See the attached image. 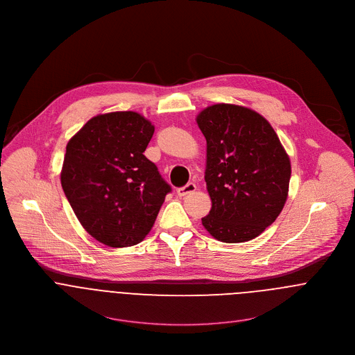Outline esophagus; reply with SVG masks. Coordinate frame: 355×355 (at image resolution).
<instances>
[{
	"instance_id": "1",
	"label": "esophagus",
	"mask_w": 355,
	"mask_h": 355,
	"mask_svg": "<svg viewBox=\"0 0 355 355\" xmlns=\"http://www.w3.org/2000/svg\"><path fill=\"white\" fill-rule=\"evenodd\" d=\"M197 190V186L194 184V183H187L186 186H183V187H179L178 189V196L179 197H184V196H187V194H191V193H194Z\"/></svg>"
}]
</instances>
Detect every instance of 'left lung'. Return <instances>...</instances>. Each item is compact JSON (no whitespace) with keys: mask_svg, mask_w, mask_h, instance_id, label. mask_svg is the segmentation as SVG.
Wrapping results in <instances>:
<instances>
[{"mask_svg":"<svg viewBox=\"0 0 355 355\" xmlns=\"http://www.w3.org/2000/svg\"><path fill=\"white\" fill-rule=\"evenodd\" d=\"M206 139L207 232L225 243L257 238L280 214L291 164L272 125L252 109L217 103L197 117Z\"/></svg>","mask_w":355,"mask_h":355,"instance_id":"obj_1","label":"left lung"}]
</instances>
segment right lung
<instances>
[{"label":"right lung","mask_w":355,"mask_h":355,"mask_svg":"<svg viewBox=\"0 0 355 355\" xmlns=\"http://www.w3.org/2000/svg\"><path fill=\"white\" fill-rule=\"evenodd\" d=\"M153 134L139 113L113 112L89 120L67 145L64 194L83 228L106 246L142 242L172 191L144 154Z\"/></svg>","instance_id":"right-lung-1"}]
</instances>
